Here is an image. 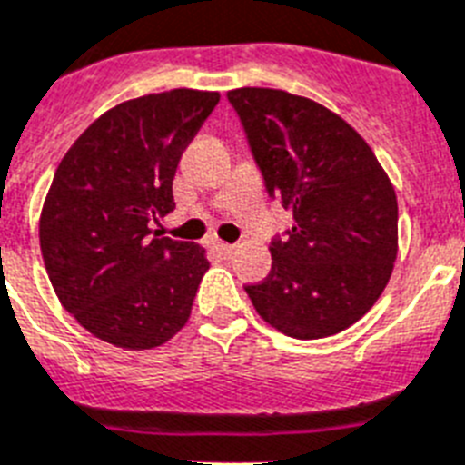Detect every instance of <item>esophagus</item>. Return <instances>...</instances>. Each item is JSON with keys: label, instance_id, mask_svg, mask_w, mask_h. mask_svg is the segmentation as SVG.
Masks as SVG:
<instances>
[{"label": "esophagus", "instance_id": "34e87169", "mask_svg": "<svg viewBox=\"0 0 465 465\" xmlns=\"http://www.w3.org/2000/svg\"><path fill=\"white\" fill-rule=\"evenodd\" d=\"M213 249H216L221 256H232V252H235V247L228 244V242H213Z\"/></svg>", "mask_w": 465, "mask_h": 465}]
</instances>
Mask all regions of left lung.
<instances>
[{"label":"left lung","instance_id":"1","mask_svg":"<svg viewBox=\"0 0 465 465\" xmlns=\"http://www.w3.org/2000/svg\"><path fill=\"white\" fill-rule=\"evenodd\" d=\"M266 192L294 225L271 242L273 268L249 299L297 340L354 325L378 302L397 259V194L359 133L330 109L282 90L228 92Z\"/></svg>","mask_w":465,"mask_h":465}]
</instances>
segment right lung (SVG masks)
I'll use <instances>...</instances> for the list:
<instances>
[{
	"label": "right lung",
	"mask_w": 465,
	"mask_h": 465,
	"mask_svg": "<svg viewBox=\"0 0 465 465\" xmlns=\"http://www.w3.org/2000/svg\"><path fill=\"white\" fill-rule=\"evenodd\" d=\"M221 94L171 90L123 102L92 123L54 173L40 249L68 313L104 342L152 349L187 323L209 271L204 249L152 237L175 209L178 161Z\"/></svg>",
	"instance_id": "add662e5"
}]
</instances>
